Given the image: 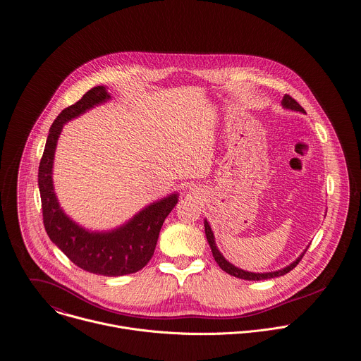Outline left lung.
Returning a JSON list of instances; mask_svg holds the SVG:
<instances>
[{"label":"left lung","instance_id":"obj_1","mask_svg":"<svg viewBox=\"0 0 361 361\" xmlns=\"http://www.w3.org/2000/svg\"><path fill=\"white\" fill-rule=\"evenodd\" d=\"M282 104L286 107V109H292V110H299V111H305V109L292 97V96H289V94H285L283 96V99H282ZM204 226H205V235H207V241H208V244H209V247H211V252H212V255H214V259L216 261V264L219 265V268L222 269V271H225L226 274H229V275H232V276H235V278H239V279H245V281H264V279H271V278H278V276H282V275H286L288 272H290L299 262H300V259L303 258V255H305V252L300 255V258H298L293 264H290L289 267H286V268H283V269H281V271H276V272H268V274H252V272H245V271H243V269H238V268H235L233 265H231L228 261H225V258L219 254V251L216 250V247H215V241H214V233H212V231H211V228H209V225H208V222L205 221L204 222Z\"/></svg>","mask_w":361,"mask_h":361}]
</instances>
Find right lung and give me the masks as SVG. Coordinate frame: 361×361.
<instances>
[{"instance_id":"obj_1","label":"right lung","mask_w":361,"mask_h":361,"mask_svg":"<svg viewBox=\"0 0 361 361\" xmlns=\"http://www.w3.org/2000/svg\"><path fill=\"white\" fill-rule=\"evenodd\" d=\"M103 86L87 90L82 99L63 109L49 129L38 170L44 225L51 241L80 269L103 275L122 276L143 269L152 259L166 216L177 204V194L142 209L122 228L106 233L85 231L59 208L52 185V163L58 137L66 122L87 109L107 100Z\"/></svg>"}]
</instances>
